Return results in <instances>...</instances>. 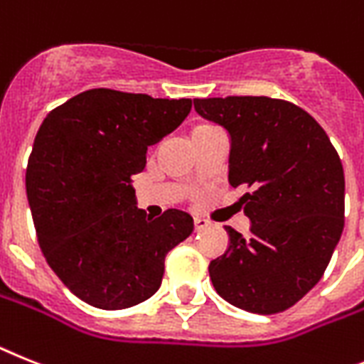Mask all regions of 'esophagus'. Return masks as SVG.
<instances>
[{"instance_id":"obj_1","label":"esophagus","mask_w":364,"mask_h":364,"mask_svg":"<svg viewBox=\"0 0 364 364\" xmlns=\"http://www.w3.org/2000/svg\"><path fill=\"white\" fill-rule=\"evenodd\" d=\"M207 225H209V220L201 218V216H196V218H194V228H196V231H201V229H205Z\"/></svg>"}]
</instances>
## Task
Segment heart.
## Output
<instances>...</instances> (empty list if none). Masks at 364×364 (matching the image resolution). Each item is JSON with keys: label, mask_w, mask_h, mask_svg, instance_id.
<instances>
[{"label": "heart", "mask_w": 364, "mask_h": 364, "mask_svg": "<svg viewBox=\"0 0 364 364\" xmlns=\"http://www.w3.org/2000/svg\"><path fill=\"white\" fill-rule=\"evenodd\" d=\"M201 127H207V125H201Z\"/></svg>", "instance_id": "heart-1"}]
</instances>
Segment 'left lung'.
Segmentation results:
<instances>
[{"label":"left lung","instance_id":"8db88e82","mask_svg":"<svg viewBox=\"0 0 364 364\" xmlns=\"http://www.w3.org/2000/svg\"><path fill=\"white\" fill-rule=\"evenodd\" d=\"M231 136L229 185L244 187L252 235L225 225L229 248L209 264L216 292L239 309L274 314L300 301L323 276L344 228V170L309 112L285 100H194Z\"/></svg>","mask_w":364,"mask_h":364}]
</instances>
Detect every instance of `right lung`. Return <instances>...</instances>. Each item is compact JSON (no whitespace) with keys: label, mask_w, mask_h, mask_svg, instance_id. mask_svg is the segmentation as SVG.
<instances>
[{"label":"right lung","mask_w":364,"mask_h":364,"mask_svg":"<svg viewBox=\"0 0 364 364\" xmlns=\"http://www.w3.org/2000/svg\"><path fill=\"white\" fill-rule=\"evenodd\" d=\"M192 100L92 88L46 116L26 172L36 237L51 270L79 300L127 309L161 287L166 253L194 231L188 213L149 218L131 177Z\"/></svg>","instance_id":"add662e5"}]
</instances>
